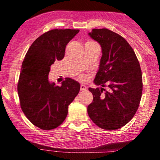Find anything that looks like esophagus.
Listing matches in <instances>:
<instances>
[{"label":"esophagus","mask_w":160,"mask_h":160,"mask_svg":"<svg viewBox=\"0 0 160 160\" xmlns=\"http://www.w3.org/2000/svg\"><path fill=\"white\" fill-rule=\"evenodd\" d=\"M86 89H87V87H86V86L83 85V84H81V85H80V90H81V91H86Z\"/></svg>","instance_id":"1"}]
</instances>
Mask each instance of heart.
I'll return each instance as SVG.
<instances>
[{"label":"heart","mask_w":160,"mask_h":160,"mask_svg":"<svg viewBox=\"0 0 160 160\" xmlns=\"http://www.w3.org/2000/svg\"><path fill=\"white\" fill-rule=\"evenodd\" d=\"M82 78H83V77H82Z\"/></svg>","instance_id":"b5f03b06"}]
</instances>
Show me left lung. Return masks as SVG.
<instances>
[{
	"instance_id": "8db88e82",
	"label": "left lung",
	"mask_w": 160,
	"mask_h": 160,
	"mask_svg": "<svg viewBox=\"0 0 160 160\" xmlns=\"http://www.w3.org/2000/svg\"><path fill=\"white\" fill-rule=\"evenodd\" d=\"M102 47L98 71L94 82L110 88H89L93 101L87 112L93 122L105 130L127 124L136 113L142 95V74L138 60L129 43L120 34L107 28L89 33ZM103 91L106 92L102 94Z\"/></svg>"
}]
</instances>
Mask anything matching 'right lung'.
Instances as JSON below:
<instances>
[{"mask_svg": "<svg viewBox=\"0 0 160 160\" xmlns=\"http://www.w3.org/2000/svg\"><path fill=\"white\" fill-rule=\"evenodd\" d=\"M78 29H52L34 40L24 58L18 82L20 106L29 121L43 130L57 128L65 120L68 105L80 91L73 79L62 86L49 81L50 66L65 56L66 45Z\"/></svg>", "mask_w": 160, "mask_h": 160, "instance_id": "add662e5", "label": "right lung"}]
</instances>
